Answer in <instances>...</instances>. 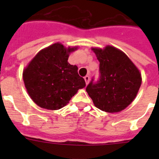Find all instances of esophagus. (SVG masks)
<instances>
[{"mask_svg":"<svg viewBox=\"0 0 159 159\" xmlns=\"http://www.w3.org/2000/svg\"><path fill=\"white\" fill-rule=\"evenodd\" d=\"M84 80H85V82H86V84L88 85V83H89V81H90V77L88 76V75H86V76L84 77Z\"/></svg>","mask_w":159,"mask_h":159,"instance_id":"obj_1","label":"esophagus"}]
</instances>
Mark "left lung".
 <instances>
[{
  "mask_svg": "<svg viewBox=\"0 0 159 159\" xmlns=\"http://www.w3.org/2000/svg\"><path fill=\"white\" fill-rule=\"evenodd\" d=\"M99 61V80L92 79L86 91L97 108L109 113L124 110L134 100L142 84L139 70L121 50L107 45L92 48Z\"/></svg>",
  "mask_w": 159,
  "mask_h": 159,
  "instance_id": "1",
  "label": "left lung"
}]
</instances>
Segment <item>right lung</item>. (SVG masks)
Returning a JSON list of instances; mask_svg holds the SVG:
<instances>
[{
    "label": "right lung",
    "mask_w": 159,
    "mask_h": 159,
    "mask_svg": "<svg viewBox=\"0 0 159 159\" xmlns=\"http://www.w3.org/2000/svg\"><path fill=\"white\" fill-rule=\"evenodd\" d=\"M77 47L56 43L42 49L23 71V80L31 99L44 109L59 110L69 102L79 89L86 86L78 67L67 62Z\"/></svg>",
    "instance_id": "obj_1"
}]
</instances>
